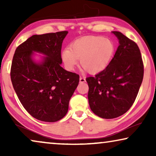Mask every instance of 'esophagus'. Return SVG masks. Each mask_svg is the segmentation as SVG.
I'll return each instance as SVG.
<instances>
[{"instance_id":"obj_1","label":"esophagus","mask_w":156,"mask_h":156,"mask_svg":"<svg viewBox=\"0 0 156 156\" xmlns=\"http://www.w3.org/2000/svg\"><path fill=\"white\" fill-rule=\"evenodd\" d=\"M80 82L81 83L85 82H86V79H85L84 77H83V76H80Z\"/></svg>"}]
</instances>
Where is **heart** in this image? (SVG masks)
Returning a JSON list of instances; mask_svg holds the SVG:
<instances>
[{"label": "heart", "mask_w": 156, "mask_h": 156, "mask_svg": "<svg viewBox=\"0 0 156 156\" xmlns=\"http://www.w3.org/2000/svg\"><path fill=\"white\" fill-rule=\"evenodd\" d=\"M114 52L115 45L112 40L91 36L74 41L70 48L63 50L62 58L67 69L73 70L79 59L87 72L97 74L108 67Z\"/></svg>", "instance_id": "b5f03b06"}]
</instances>
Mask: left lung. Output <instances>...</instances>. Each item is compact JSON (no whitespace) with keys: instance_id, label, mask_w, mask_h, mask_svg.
Instances as JSON below:
<instances>
[{"instance_id":"8db88e82","label":"left lung","mask_w":156,"mask_h":156,"mask_svg":"<svg viewBox=\"0 0 156 156\" xmlns=\"http://www.w3.org/2000/svg\"><path fill=\"white\" fill-rule=\"evenodd\" d=\"M113 33L119 46L109 65L94 76L87 77L91 110L103 119L124 114L133 105L144 78L140 51L135 42L120 32Z\"/></svg>"}]
</instances>
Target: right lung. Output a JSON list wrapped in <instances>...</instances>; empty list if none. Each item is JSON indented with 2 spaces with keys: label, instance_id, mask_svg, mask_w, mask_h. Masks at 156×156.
I'll use <instances>...</instances> for the list:
<instances>
[{
  "label": "right lung",
  "instance_id": "1",
  "mask_svg": "<svg viewBox=\"0 0 156 156\" xmlns=\"http://www.w3.org/2000/svg\"><path fill=\"white\" fill-rule=\"evenodd\" d=\"M67 31L31 36L16 48L10 79L25 110L34 118L55 122L67 114L70 98L80 76L61 67L62 44ZM47 57L41 64L32 61V51Z\"/></svg>",
  "mask_w": 156,
  "mask_h": 156
}]
</instances>
